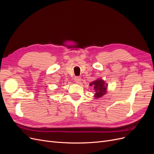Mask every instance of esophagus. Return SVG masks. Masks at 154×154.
Returning <instances> with one entry per match:
<instances>
[{"mask_svg":"<svg viewBox=\"0 0 154 154\" xmlns=\"http://www.w3.org/2000/svg\"><path fill=\"white\" fill-rule=\"evenodd\" d=\"M81 80H82V78L80 76H76L74 78V82L77 83H80L81 82Z\"/></svg>","mask_w":154,"mask_h":154,"instance_id":"esophagus-1","label":"esophagus"}]
</instances>
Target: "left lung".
Listing matches in <instances>:
<instances>
[{
    "instance_id": "8db88e82",
    "label": "left lung",
    "mask_w": 154,
    "mask_h": 154,
    "mask_svg": "<svg viewBox=\"0 0 154 154\" xmlns=\"http://www.w3.org/2000/svg\"><path fill=\"white\" fill-rule=\"evenodd\" d=\"M90 85L94 87L96 92L94 94L96 98H100L106 94L107 85L101 79H97L95 81L91 82Z\"/></svg>"
}]
</instances>
